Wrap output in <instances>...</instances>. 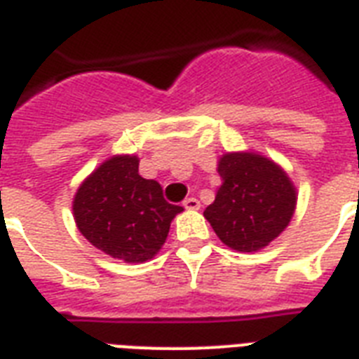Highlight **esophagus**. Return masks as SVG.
Instances as JSON below:
<instances>
[{"label": "esophagus", "instance_id": "esophagus-1", "mask_svg": "<svg viewBox=\"0 0 359 359\" xmlns=\"http://www.w3.org/2000/svg\"><path fill=\"white\" fill-rule=\"evenodd\" d=\"M182 206H184L186 210H199L201 203H199V199H195V197H188V199L182 203Z\"/></svg>", "mask_w": 359, "mask_h": 359}]
</instances>
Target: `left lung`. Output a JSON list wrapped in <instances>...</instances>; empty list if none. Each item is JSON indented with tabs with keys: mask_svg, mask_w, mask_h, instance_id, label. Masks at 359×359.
<instances>
[{
	"mask_svg": "<svg viewBox=\"0 0 359 359\" xmlns=\"http://www.w3.org/2000/svg\"><path fill=\"white\" fill-rule=\"evenodd\" d=\"M221 186L205 217L226 247L256 252L278 238L295 214L297 188L280 165L260 153H225Z\"/></svg>",
	"mask_w": 359,
	"mask_h": 359,
	"instance_id": "8db88e82",
	"label": "left lung"
}]
</instances>
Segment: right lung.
Listing matches in <instances>:
<instances>
[{
  "label": "right lung",
  "instance_id": "right-lung-1",
  "mask_svg": "<svg viewBox=\"0 0 359 359\" xmlns=\"http://www.w3.org/2000/svg\"><path fill=\"white\" fill-rule=\"evenodd\" d=\"M136 154H114L83 180L74 197L79 232L104 255L127 264L151 260L182 206L170 205L156 180L138 173Z\"/></svg>",
  "mask_w": 359,
  "mask_h": 359
}]
</instances>
